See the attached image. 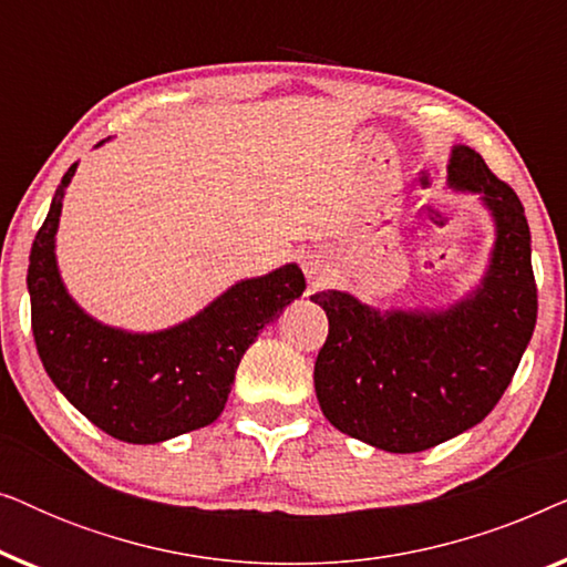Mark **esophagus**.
I'll return each mask as SVG.
<instances>
[{
  "label": "esophagus",
  "instance_id": "obj_1",
  "mask_svg": "<svg viewBox=\"0 0 567 567\" xmlns=\"http://www.w3.org/2000/svg\"><path fill=\"white\" fill-rule=\"evenodd\" d=\"M301 268H305L307 274V281H309V289L312 291H320L328 286V276H330V268L328 262L322 260V255H305V260H301Z\"/></svg>",
  "mask_w": 567,
  "mask_h": 567
}]
</instances>
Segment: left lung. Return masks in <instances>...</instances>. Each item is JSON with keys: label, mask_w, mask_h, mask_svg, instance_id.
<instances>
[{"label": "left lung", "mask_w": 567, "mask_h": 567, "mask_svg": "<svg viewBox=\"0 0 567 567\" xmlns=\"http://www.w3.org/2000/svg\"><path fill=\"white\" fill-rule=\"evenodd\" d=\"M449 181L480 193L498 239L491 270L446 312H377L351 293L320 291L328 340L315 390L328 421L394 454L439 446L477 425L506 392L537 324V284L524 206L470 146H454Z\"/></svg>", "instance_id": "obj_1"}]
</instances>
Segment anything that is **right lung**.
Masks as SVG:
<instances>
[{
    "mask_svg": "<svg viewBox=\"0 0 567 567\" xmlns=\"http://www.w3.org/2000/svg\"><path fill=\"white\" fill-rule=\"evenodd\" d=\"M76 162L61 177L30 247V324L45 374L107 436L159 444L221 415L239 361L258 332L307 289L299 266L231 286L193 320L150 336L105 328L69 299L53 237Z\"/></svg>",
    "mask_w": 567,
    "mask_h": 567,
    "instance_id": "obj_1",
    "label": "right lung"
}]
</instances>
